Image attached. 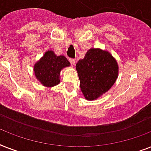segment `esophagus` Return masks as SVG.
I'll list each match as a JSON object with an SVG mask.
<instances>
[{"mask_svg": "<svg viewBox=\"0 0 151 151\" xmlns=\"http://www.w3.org/2000/svg\"><path fill=\"white\" fill-rule=\"evenodd\" d=\"M70 62L71 65H72V66H73V65L75 64L76 60H75V59H70Z\"/></svg>", "mask_w": 151, "mask_h": 151, "instance_id": "esophagus-1", "label": "esophagus"}]
</instances>
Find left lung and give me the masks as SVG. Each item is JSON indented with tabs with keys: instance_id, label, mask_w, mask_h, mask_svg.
Instances as JSON below:
<instances>
[{
	"instance_id": "1",
	"label": "left lung",
	"mask_w": 151,
	"mask_h": 151,
	"mask_svg": "<svg viewBox=\"0 0 151 151\" xmlns=\"http://www.w3.org/2000/svg\"><path fill=\"white\" fill-rule=\"evenodd\" d=\"M81 89L87 100L100 97L112 87L118 76L116 59L107 51L90 48L76 64Z\"/></svg>"
}]
</instances>
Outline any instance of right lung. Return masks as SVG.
Here are the masks:
<instances>
[{"mask_svg":"<svg viewBox=\"0 0 151 151\" xmlns=\"http://www.w3.org/2000/svg\"><path fill=\"white\" fill-rule=\"evenodd\" d=\"M70 66V62L63 55L57 56L52 51H47L34 65L37 79L45 87L51 88L59 84L60 71Z\"/></svg>","mask_w":151,"mask_h":151,"instance_id":"1","label":"right lung"}]
</instances>
